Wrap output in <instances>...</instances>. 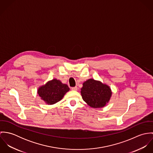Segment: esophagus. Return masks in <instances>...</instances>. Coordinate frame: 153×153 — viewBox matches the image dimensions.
Returning a JSON list of instances; mask_svg holds the SVG:
<instances>
[{
	"instance_id": "1",
	"label": "esophagus",
	"mask_w": 153,
	"mask_h": 153,
	"mask_svg": "<svg viewBox=\"0 0 153 153\" xmlns=\"http://www.w3.org/2000/svg\"><path fill=\"white\" fill-rule=\"evenodd\" d=\"M71 89H72V90H73V91H77L78 88H77V87H75L71 88Z\"/></svg>"
}]
</instances>
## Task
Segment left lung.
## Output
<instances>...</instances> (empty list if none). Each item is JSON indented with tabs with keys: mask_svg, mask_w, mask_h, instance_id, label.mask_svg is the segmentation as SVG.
I'll list each match as a JSON object with an SVG mask.
<instances>
[{
	"mask_svg": "<svg viewBox=\"0 0 153 153\" xmlns=\"http://www.w3.org/2000/svg\"><path fill=\"white\" fill-rule=\"evenodd\" d=\"M81 89L83 100L94 108L105 106L112 95L111 89L108 85L94 79H89L84 82Z\"/></svg>",
	"mask_w": 153,
	"mask_h": 153,
	"instance_id": "left-lung-1",
	"label": "left lung"
}]
</instances>
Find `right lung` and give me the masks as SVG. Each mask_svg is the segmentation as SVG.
Listing matches in <instances>:
<instances>
[{
  "label": "right lung",
  "mask_w": 153,
  "mask_h": 153,
  "mask_svg": "<svg viewBox=\"0 0 153 153\" xmlns=\"http://www.w3.org/2000/svg\"><path fill=\"white\" fill-rule=\"evenodd\" d=\"M69 91L68 86L59 80L53 79L38 88V94L41 98L48 105L54 104L61 101Z\"/></svg>",
  "instance_id": "right-lung-1"
}]
</instances>
